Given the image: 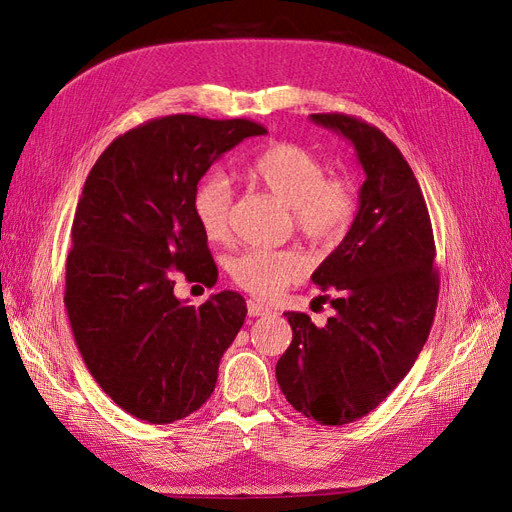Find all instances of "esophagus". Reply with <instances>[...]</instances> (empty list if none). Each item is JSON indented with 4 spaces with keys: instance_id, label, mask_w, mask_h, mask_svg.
<instances>
[{
    "instance_id": "1",
    "label": "esophagus",
    "mask_w": 512,
    "mask_h": 512,
    "mask_svg": "<svg viewBox=\"0 0 512 512\" xmlns=\"http://www.w3.org/2000/svg\"><path fill=\"white\" fill-rule=\"evenodd\" d=\"M246 310H249V316H263V314H268V312H270V308H268V306L259 304V301H255V299H249V301H246Z\"/></svg>"
}]
</instances>
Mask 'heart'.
Listing matches in <instances>:
<instances>
[{
    "label": "heart",
    "mask_w": 512,
    "mask_h": 512,
    "mask_svg": "<svg viewBox=\"0 0 512 512\" xmlns=\"http://www.w3.org/2000/svg\"><path fill=\"white\" fill-rule=\"evenodd\" d=\"M249 183L287 204L297 230L318 244H335L356 215L350 181L329 177L327 164L312 149L291 141L263 147L244 166ZM194 217L202 234L221 242L230 234L232 187L219 173L206 175L194 189ZM310 270V259L297 249L246 251L230 261V276L240 289L261 299H274Z\"/></svg>",
    "instance_id": "1"
}]
</instances>
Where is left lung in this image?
<instances>
[{
	"label": "left lung",
	"mask_w": 512,
	"mask_h": 512,
	"mask_svg": "<svg viewBox=\"0 0 512 512\" xmlns=\"http://www.w3.org/2000/svg\"><path fill=\"white\" fill-rule=\"evenodd\" d=\"M312 122L354 145L367 179L346 238L312 274L335 314L325 327L285 314L293 342L276 380L306 418L342 426L373 411L413 367L437 312L439 272L426 200L399 147L346 113H312Z\"/></svg>",
	"instance_id": "8db88e82"
}]
</instances>
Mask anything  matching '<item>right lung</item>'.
Listing matches in <instances>:
<instances>
[{
    "mask_svg": "<svg viewBox=\"0 0 512 512\" xmlns=\"http://www.w3.org/2000/svg\"><path fill=\"white\" fill-rule=\"evenodd\" d=\"M251 120L164 116L132 128L94 162L71 225L65 308L97 384L126 413L170 424L200 409L246 304L236 291L200 308L175 297V270L211 287L217 266L194 217L198 181Z\"/></svg>",
    "mask_w": 512,
    "mask_h": 512,
    "instance_id": "add662e5",
    "label": "right lung"
}]
</instances>
